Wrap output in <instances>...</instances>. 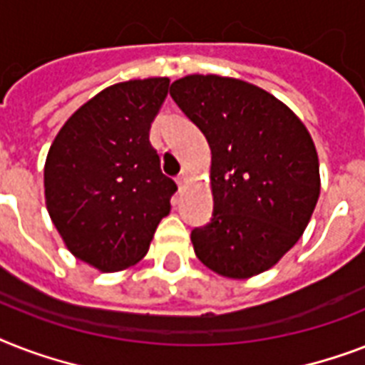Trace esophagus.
Masks as SVG:
<instances>
[{
    "label": "esophagus",
    "mask_w": 365,
    "mask_h": 365,
    "mask_svg": "<svg viewBox=\"0 0 365 365\" xmlns=\"http://www.w3.org/2000/svg\"><path fill=\"white\" fill-rule=\"evenodd\" d=\"M176 182H178V185H180V189H183V185L189 182V170H187V168H183L182 174L176 178Z\"/></svg>",
    "instance_id": "34e87169"
}]
</instances>
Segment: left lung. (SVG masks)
Masks as SVG:
<instances>
[{
	"mask_svg": "<svg viewBox=\"0 0 365 365\" xmlns=\"http://www.w3.org/2000/svg\"><path fill=\"white\" fill-rule=\"evenodd\" d=\"M170 94L212 149L214 217L191 233L195 254L235 280L271 269L301 239L320 197L311 132L277 96L235 77L185 76Z\"/></svg>",
	"mask_w": 365,
	"mask_h": 365,
	"instance_id": "obj_1",
	"label": "left lung"
}]
</instances>
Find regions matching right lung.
I'll use <instances>...</instances> for the list:
<instances>
[{
	"label": "right lung",
	"instance_id": "right-lung-1",
	"mask_svg": "<svg viewBox=\"0 0 365 365\" xmlns=\"http://www.w3.org/2000/svg\"><path fill=\"white\" fill-rule=\"evenodd\" d=\"M168 77L104 88L60 128L45 160V205L66 248L102 272L136 265L178 189L149 128Z\"/></svg>",
	"mask_w": 365,
	"mask_h": 365
}]
</instances>
